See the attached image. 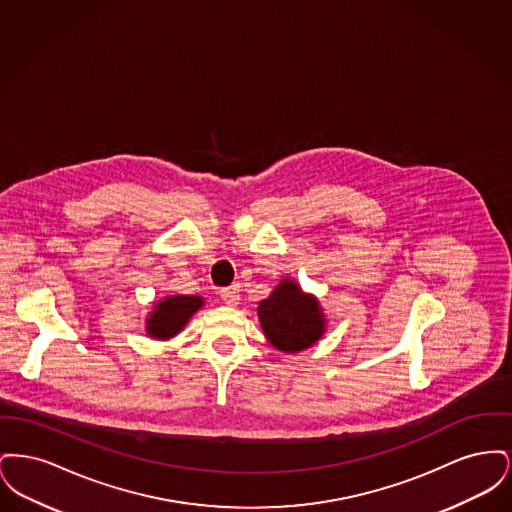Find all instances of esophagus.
<instances>
[{
    "label": "esophagus",
    "instance_id": "esophagus-1",
    "mask_svg": "<svg viewBox=\"0 0 512 512\" xmlns=\"http://www.w3.org/2000/svg\"><path fill=\"white\" fill-rule=\"evenodd\" d=\"M220 297H222V301L226 303V305H230V307H234V305H238V301H240V290L238 288H224V290H220Z\"/></svg>",
    "mask_w": 512,
    "mask_h": 512
}]
</instances>
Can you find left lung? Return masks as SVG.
<instances>
[{
  "label": "left lung",
  "instance_id": "left-lung-1",
  "mask_svg": "<svg viewBox=\"0 0 512 512\" xmlns=\"http://www.w3.org/2000/svg\"><path fill=\"white\" fill-rule=\"evenodd\" d=\"M261 328L276 349L297 353L320 340L324 315L315 295L303 292L290 278L282 280L257 307Z\"/></svg>",
  "mask_w": 512,
  "mask_h": 512
}]
</instances>
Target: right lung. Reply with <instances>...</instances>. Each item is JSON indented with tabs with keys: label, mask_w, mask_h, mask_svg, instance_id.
<instances>
[{
	"label": "right lung",
	"mask_w": 512,
	"mask_h": 512,
	"mask_svg": "<svg viewBox=\"0 0 512 512\" xmlns=\"http://www.w3.org/2000/svg\"><path fill=\"white\" fill-rule=\"evenodd\" d=\"M203 307L199 295H169L155 303L146 322V332L151 338L169 340L176 336L188 320Z\"/></svg>",
	"instance_id": "obj_1"
}]
</instances>
